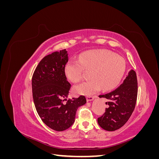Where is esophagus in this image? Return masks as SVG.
I'll list each match as a JSON object with an SVG mask.
<instances>
[{
	"label": "esophagus",
	"instance_id": "34e87169",
	"mask_svg": "<svg viewBox=\"0 0 159 159\" xmlns=\"http://www.w3.org/2000/svg\"><path fill=\"white\" fill-rule=\"evenodd\" d=\"M93 99H94V97H93V96H88V97H86L87 102H91V101H93Z\"/></svg>",
	"mask_w": 159,
	"mask_h": 159
}]
</instances>
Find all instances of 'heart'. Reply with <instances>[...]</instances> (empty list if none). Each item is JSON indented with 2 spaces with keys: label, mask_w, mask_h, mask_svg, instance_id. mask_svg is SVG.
<instances>
[{
  "label": "heart",
  "mask_w": 159,
  "mask_h": 159,
  "mask_svg": "<svg viewBox=\"0 0 159 159\" xmlns=\"http://www.w3.org/2000/svg\"><path fill=\"white\" fill-rule=\"evenodd\" d=\"M123 57L108 51H89L81 54L78 60H70L65 66V73L72 82L83 78L84 71H90L89 80L75 85L76 94L91 95L101 89L110 90L118 85L125 71Z\"/></svg>",
  "instance_id": "obj_1"
}]
</instances>
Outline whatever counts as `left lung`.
<instances>
[{
  "label": "left lung",
  "mask_w": 159,
  "mask_h": 159,
  "mask_svg": "<svg viewBox=\"0 0 159 159\" xmlns=\"http://www.w3.org/2000/svg\"><path fill=\"white\" fill-rule=\"evenodd\" d=\"M137 80L135 71L131 70L122 84L116 89L99 98L107 99L108 107L98 119L99 125L108 131H113L123 127L131 117L135 107L137 97Z\"/></svg>",
  "instance_id": "obj_1"
}]
</instances>
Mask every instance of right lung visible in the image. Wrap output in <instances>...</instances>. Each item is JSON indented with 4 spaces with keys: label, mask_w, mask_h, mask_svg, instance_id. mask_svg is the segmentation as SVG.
<instances>
[{
    "label": "right lung",
    "mask_w": 159,
    "mask_h": 159,
    "mask_svg": "<svg viewBox=\"0 0 159 159\" xmlns=\"http://www.w3.org/2000/svg\"><path fill=\"white\" fill-rule=\"evenodd\" d=\"M68 61L66 49L53 52L40 61L32 79L37 113L48 127L56 131L70 128L75 121L77 109L86 103L84 95L67 99L71 88L65 73Z\"/></svg>",
    "instance_id": "1"
}]
</instances>
